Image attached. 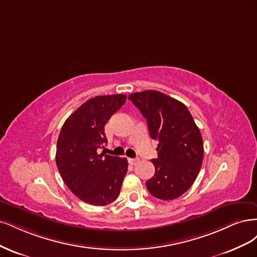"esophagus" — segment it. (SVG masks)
<instances>
[{
    "label": "esophagus",
    "mask_w": 257,
    "mask_h": 257,
    "mask_svg": "<svg viewBox=\"0 0 257 257\" xmlns=\"http://www.w3.org/2000/svg\"><path fill=\"white\" fill-rule=\"evenodd\" d=\"M128 161H129V163H130L131 165H136V164L140 161V159H139V158H130Z\"/></svg>",
    "instance_id": "obj_1"
}]
</instances>
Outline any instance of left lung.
Wrapping results in <instances>:
<instances>
[{"label":"left lung","mask_w":257,"mask_h":257,"mask_svg":"<svg viewBox=\"0 0 257 257\" xmlns=\"http://www.w3.org/2000/svg\"><path fill=\"white\" fill-rule=\"evenodd\" d=\"M129 99L146 118L151 138L158 141L155 175L146 181L148 191L164 201L187 192L193 185L204 157L201 131L187 106L158 92L144 90Z\"/></svg>","instance_id":"left-lung-1"}]
</instances>
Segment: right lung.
Returning <instances> with one entry per match:
<instances>
[{
  "label": "right lung",
  "mask_w": 257,
  "mask_h": 257,
  "mask_svg": "<svg viewBox=\"0 0 257 257\" xmlns=\"http://www.w3.org/2000/svg\"><path fill=\"white\" fill-rule=\"evenodd\" d=\"M125 95L90 98L66 119L55 161L64 183L81 201L104 206L116 200L128 171L126 158L97 154L106 143L104 126L126 102Z\"/></svg>",
  "instance_id": "1"
}]
</instances>
